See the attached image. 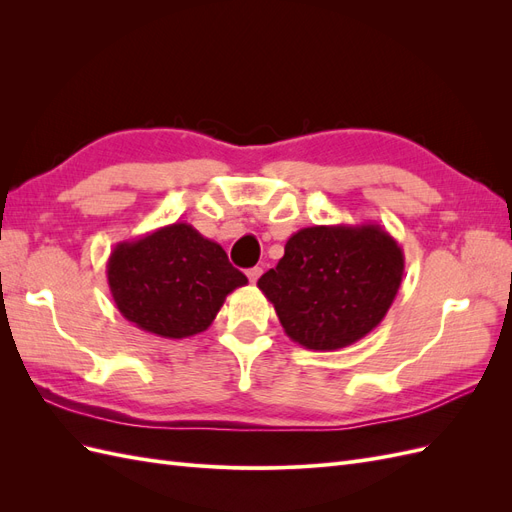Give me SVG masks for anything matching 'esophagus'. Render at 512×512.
<instances>
[{
    "label": "esophagus",
    "mask_w": 512,
    "mask_h": 512,
    "mask_svg": "<svg viewBox=\"0 0 512 512\" xmlns=\"http://www.w3.org/2000/svg\"><path fill=\"white\" fill-rule=\"evenodd\" d=\"M245 273H247V280H250L252 284H256L258 277L262 275V267H252V269H247Z\"/></svg>",
    "instance_id": "esophagus-1"
}]
</instances>
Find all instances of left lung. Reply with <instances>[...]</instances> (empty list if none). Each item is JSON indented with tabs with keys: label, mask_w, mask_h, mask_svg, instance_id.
<instances>
[{
	"label": "left lung",
	"mask_w": 512,
	"mask_h": 512,
	"mask_svg": "<svg viewBox=\"0 0 512 512\" xmlns=\"http://www.w3.org/2000/svg\"><path fill=\"white\" fill-rule=\"evenodd\" d=\"M404 250L380 224L309 226L258 280L286 335L307 350L346 348L374 331L404 277Z\"/></svg>",
	"instance_id": "1"
}]
</instances>
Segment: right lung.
Listing matches in <instances>:
<instances>
[{
    "label": "right lung",
    "instance_id": "obj_1",
    "mask_svg": "<svg viewBox=\"0 0 512 512\" xmlns=\"http://www.w3.org/2000/svg\"><path fill=\"white\" fill-rule=\"evenodd\" d=\"M106 277L121 316L166 339L207 331L228 294L247 284L222 245L185 222L117 243Z\"/></svg>",
    "mask_w": 512,
    "mask_h": 512
}]
</instances>
